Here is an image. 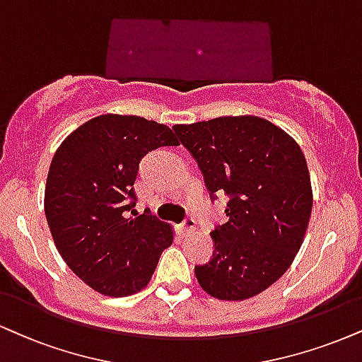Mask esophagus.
<instances>
[{
    "label": "esophagus",
    "mask_w": 362,
    "mask_h": 362,
    "mask_svg": "<svg viewBox=\"0 0 362 362\" xmlns=\"http://www.w3.org/2000/svg\"><path fill=\"white\" fill-rule=\"evenodd\" d=\"M195 228H197V223H195V219H192V217H187L184 223L180 224V233L185 234V236H187V234L194 233Z\"/></svg>",
    "instance_id": "obj_1"
}]
</instances>
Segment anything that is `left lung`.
I'll list each match as a JSON object with an SVG mask.
<instances>
[{
	"instance_id": "1",
	"label": "left lung",
	"mask_w": 362,
	"mask_h": 362,
	"mask_svg": "<svg viewBox=\"0 0 362 362\" xmlns=\"http://www.w3.org/2000/svg\"><path fill=\"white\" fill-rule=\"evenodd\" d=\"M211 194H228V223L211 233L214 258L195 267L206 293L241 302L272 286L293 263L313 192L298 143L259 116H223L173 126Z\"/></svg>"
}]
</instances>
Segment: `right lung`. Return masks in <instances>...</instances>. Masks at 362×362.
I'll return each instance as SVG.
<instances>
[{"instance_id": "obj_1", "label": "right lung", "mask_w": 362, "mask_h": 362, "mask_svg": "<svg viewBox=\"0 0 362 362\" xmlns=\"http://www.w3.org/2000/svg\"><path fill=\"white\" fill-rule=\"evenodd\" d=\"M168 126L141 116L101 115L69 134L52 158L45 217L67 267L98 293L129 297L150 283L172 224L128 217L139 160L158 146H177Z\"/></svg>"}]
</instances>
